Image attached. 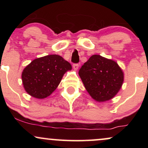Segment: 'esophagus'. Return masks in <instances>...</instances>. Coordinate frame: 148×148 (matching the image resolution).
<instances>
[{"mask_svg": "<svg viewBox=\"0 0 148 148\" xmlns=\"http://www.w3.org/2000/svg\"><path fill=\"white\" fill-rule=\"evenodd\" d=\"M79 67V64L78 63H75V64H73V68H74V70H77L78 68Z\"/></svg>", "mask_w": 148, "mask_h": 148, "instance_id": "34e87169", "label": "esophagus"}]
</instances>
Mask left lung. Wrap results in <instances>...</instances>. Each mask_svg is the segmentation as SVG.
<instances>
[{"label": "left lung", "instance_id": "left-lung-1", "mask_svg": "<svg viewBox=\"0 0 148 148\" xmlns=\"http://www.w3.org/2000/svg\"><path fill=\"white\" fill-rule=\"evenodd\" d=\"M79 74L90 95L97 101L112 99L124 81L118 63L99 55L92 56L79 69Z\"/></svg>", "mask_w": 148, "mask_h": 148}]
</instances>
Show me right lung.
<instances>
[{"mask_svg": "<svg viewBox=\"0 0 148 148\" xmlns=\"http://www.w3.org/2000/svg\"><path fill=\"white\" fill-rule=\"evenodd\" d=\"M71 69V64L58 55L35 59L22 72L23 87L30 95L44 99L56 89L64 73Z\"/></svg>", "mask_w": 148, "mask_h": 148, "instance_id": "add662e5", "label": "right lung"}]
</instances>
